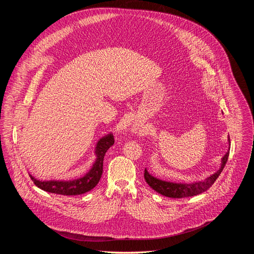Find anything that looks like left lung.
<instances>
[{
  "instance_id": "1",
  "label": "left lung",
  "mask_w": 254,
  "mask_h": 254,
  "mask_svg": "<svg viewBox=\"0 0 254 254\" xmlns=\"http://www.w3.org/2000/svg\"><path fill=\"white\" fill-rule=\"evenodd\" d=\"M229 143H230V138H229ZM230 145H231V143H230ZM229 154H230V151H228L222 156L219 170H217L214 174L210 175L203 181H193L190 183L166 181V180L158 179V178L152 176L147 171V169H145L144 178L152 190H154L156 192L161 193L165 196L182 198V197L197 195L199 193L206 191L207 190H209L211 188V185L215 182V180L218 178L220 173L222 172L226 162H228Z\"/></svg>"
}]
</instances>
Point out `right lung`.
Returning <instances> with one entry per match:
<instances>
[{"label":"right lung","instance_id":"add662e5","mask_svg":"<svg viewBox=\"0 0 254 254\" xmlns=\"http://www.w3.org/2000/svg\"><path fill=\"white\" fill-rule=\"evenodd\" d=\"M114 144V137L112 132L102 137L95 149L96 159L92 163L91 168L82 177L72 180H38L34 176L31 179L40 190L47 192L57 193L62 195H77L91 190L99 183L103 173L104 156L111 146Z\"/></svg>","mask_w":254,"mask_h":254}]
</instances>
